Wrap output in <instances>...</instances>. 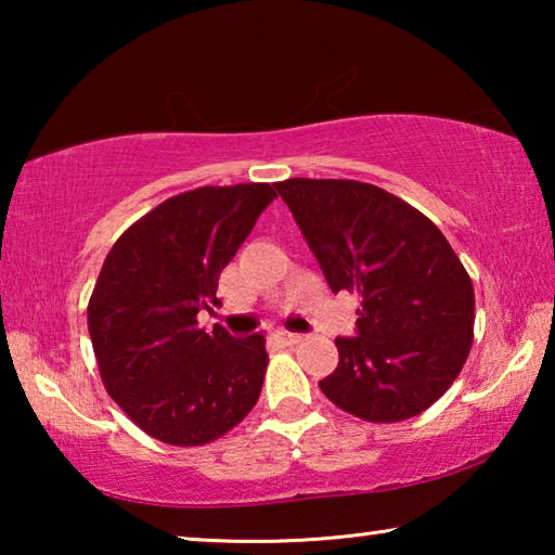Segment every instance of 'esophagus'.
I'll return each mask as SVG.
<instances>
[{"instance_id": "esophagus-1", "label": "esophagus", "mask_w": 555, "mask_h": 555, "mask_svg": "<svg viewBox=\"0 0 555 555\" xmlns=\"http://www.w3.org/2000/svg\"><path fill=\"white\" fill-rule=\"evenodd\" d=\"M274 337H276L281 345H296V343H300V335L298 333H288V331H276Z\"/></svg>"}]
</instances>
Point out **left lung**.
I'll use <instances>...</instances> for the list:
<instances>
[{"instance_id": "1", "label": "left lung", "mask_w": 555, "mask_h": 555, "mask_svg": "<svg viewBox=\"0 0 555 555\" xmlns=\"http://www.w3.org/2000/svg\"><path fill=\"white\" fill-rule=\"evenodd\" d=\"M276 191L327 286L360 296L357 335L318 387L372 424L418 416L448 391L473 347L475 291L463 261L424 212L382 188L288 178Z\"/></svg>"}]
</instances>
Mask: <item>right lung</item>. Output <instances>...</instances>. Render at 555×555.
<instances>
[{
  "label": "right lung",
  "mask_w": 555,
  "mask_h": 555,
  "mask_svg": "<svg viewBox=\"0 0 555 555\" xmlns=\"http://www.w3.org/2000/svg\"><path fill=\"white\" fill-rule=\"evenodd\" d=\"M269 183L205 185L164 201L121 234L88 304L105 389L134 424L168 446H205L255 406L264 335L205 333L220 271L267 205Z\"/></svg>",
  "instance_id": "add662e5"
}]
</instances>
